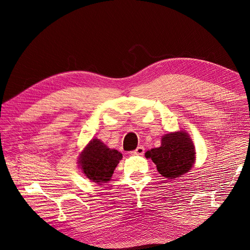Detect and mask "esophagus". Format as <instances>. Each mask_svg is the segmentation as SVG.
I'll use <instances>...</instances> for the list:
<instances>
[{
  "label": "esophagus",
  "instance_id": "1",
  "mask_svg": "<svg viewBox=\"0 0 250 250\" xmlns=\"http://www.w3.org/2000/svg\"><path fill=\"white\" fill-rule=\"evenodd\" d=\"M144 152H145V148H144L143 146H139L134 151H132L131 153L133 155H143Z\"/></svg>",
  "mask_w": 250,
  "mask_h": 250
}]
</instances>
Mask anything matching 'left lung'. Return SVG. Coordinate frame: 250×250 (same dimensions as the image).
<instances>
[{
	"label": "left lung",
	"mask_w": 250,
	"mask_h": 250,
	"mask_svg": "<svg viewBox=\"0 0 250 250\" xmlns=\"http://www.w3.org/2000/svg\"><path fill=\"white\" fill-rule=\"evenodd\" d=\"M156 165L164 177L177 178L191 170L195 161V147L186 132H173L162 139V145L145 153Z\"/></svg>",
	"instance_id": "8db88e82"
}]
</instances>
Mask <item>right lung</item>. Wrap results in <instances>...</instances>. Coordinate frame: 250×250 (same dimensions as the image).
Here are the masks:
<instances>
[{
    "instance_id": "right-lung-1",
    "label": "right lung",
    "mask_w": 250,
    "mask_h": 250,
    "mask_svg": "<svg viewBox=\"0 0 250 250\" xmlns=\"http://www.w3.org/2000/svg\"><path fill=\"white\" fill-rule=\"evenodd\" d=\"M122 153L118 150L109 149L98 139H94L83 150L79 158V165L86 177L97 184L110 180Z\"/></svg>"
}]
</instances>
